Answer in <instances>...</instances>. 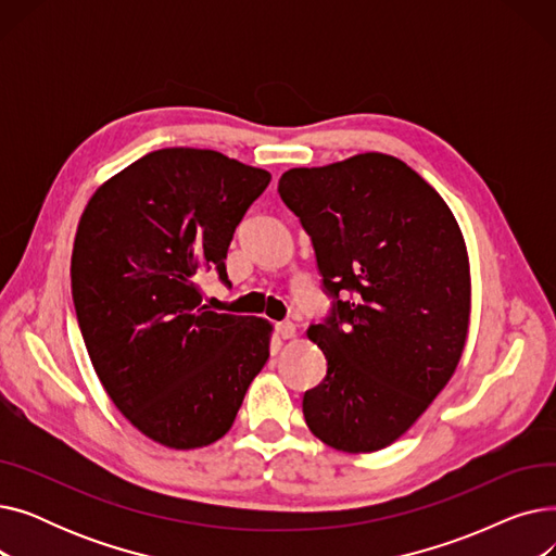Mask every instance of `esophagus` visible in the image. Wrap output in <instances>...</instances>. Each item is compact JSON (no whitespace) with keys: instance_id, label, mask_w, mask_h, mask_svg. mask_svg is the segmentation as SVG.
I'll return each instance as SVG.
<instances>
[{"instance_id":"34e87169","label":"esophagus","mask_w":556,"mask_h":556,"mask_svg":"<svg viewBox=\"0 0 556 556\" xmlns=\"http://www.w3.org/2000/svg\"><path fill=\"white\" fill-rule=\"evenodd\" d=\"M275 329H277V333H279L283 340L295 338V325H293V323H279Z\"/></svg>"}]
</instances>
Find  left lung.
I'll use <instances>...</instances> for the list:
<instances>
[{
  "mask_svg": "<svg viewBox=\"0 0 556 556\" xmlns=\"http://www.w3.org/2000/svg\"><path fill=\"white\" fill-rule=\"evenodd\" d=\"M277 191L333 300L308 329L327 376L304 392V419L338 451H381L426 413L464 352L471 277L457 220L419 173L383 153L290 168Z\"/></svg>",
  "mask_w": 556,
  "mask_h": 556,
  "instance_id": "8db88e82",
  "label": "left lung"
}]
</instances>
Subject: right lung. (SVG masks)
<instances>
[{"label":"right lung","instance_id":"add662e5","mask_svg":"<svg viewBox=\"0 0 556 556\" xmlns=\"http://www.w3.org/2000/svg\"><path fill=\"white\" fill-rule=\"evenodd\" d=\"M270 173L204 149H162L87 202L72 252V300L112 403L168 448L214 444L270 356L261 317L210 311L200 273L227 281L233 229Z\"/></svg>","mask_w":556,"mask_h":556}]
</instances>
